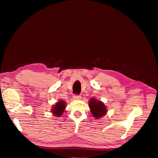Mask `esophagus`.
I'll return each mask as SVG.
<instances>
[{"label": "esophagus", "mask_w": 158, "mask_h": 158, "mask_svg": "<svg viewBox=\"0 0 158 158\" xmlns=\"http://www.w3.org/2000/svg\"><path fill=\"white\" fill-rule=\"evenodd\" d=\"M81 98H82V97H81L80 95H74V96H73V99H74V100H80Z\"/></svg>", "instance_id": "34e87169"}]
</instances>
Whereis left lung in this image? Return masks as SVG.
I'll use <instances>...</instances> for the list:
<instances>
[{
    "instance_id": "1",
    "label": "left lung",
    "mask_w": 158,
    "mask_h": 158,
    "mask_svg": "<svg viewBox=\"0 0 158 158\" xmlns=\"http://www.w3.org/2000/svg\"><path fill=\"white\" fill-rule=\"evenodd\" d=\"M88 104L90 112L95 118L98 119L102 118L106 115L107 113V109L106 105L100 100L92 98H90Z\"/></svg>"
}]
</instances>
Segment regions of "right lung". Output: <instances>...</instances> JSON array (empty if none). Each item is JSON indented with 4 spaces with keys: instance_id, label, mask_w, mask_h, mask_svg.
Instances as JSON below:
<instances>
[{
    "instance_id": "obj_1",
    "label": "right lung",
    "mask_w": 158,
    "mask_h": 158,
    "mask_svg": "<svg viewBox=\"0 0 158 158\" xmlns=\"http://www.w3.org/2000/svg\"><path fill=\"white\" fill-rule=\"evenodd\" d=\"M66 107V102L63 101V100L62 99H59L58 102L55 103L54 106H52L51 111L53 116L56 117H60L63 115V113L65 111Z\"/></svg>"
}]
</instances>
